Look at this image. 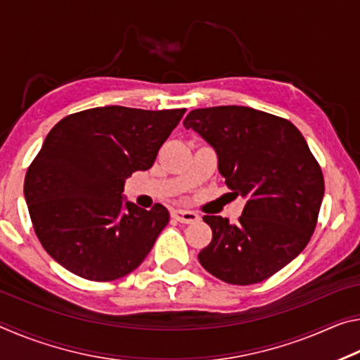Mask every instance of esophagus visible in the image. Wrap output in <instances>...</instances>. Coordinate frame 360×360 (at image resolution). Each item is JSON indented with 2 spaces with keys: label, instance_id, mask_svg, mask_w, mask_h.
Masks as SVG:
<instances>
[{
  "label": "esophagus",
  "instance_id": "obj_1",
  "mask_svg": "<svg viewBox=\"0 0 360 360\" xmlns=\"http://www.w3.org/2000/svg\"><path fill=\"white\" fill-rule=\"evenodd\" d=\"M172 217L174 219V221L182 222V224H193V222H197L198 219H200V216L197 214V212L186 211V210H173L172 211Z\"/></svg>",
  "mask_w": 360,
  "mask_h": 360
}]
</instances>
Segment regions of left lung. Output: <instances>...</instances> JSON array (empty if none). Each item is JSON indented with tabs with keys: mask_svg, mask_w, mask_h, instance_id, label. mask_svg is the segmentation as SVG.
<instances>
[{
	"mask_svg": "<svg viewBox=\"0 0 360 360\" xmlns=\"http://www.w3.org/2000/svg\"><path fill=\"white\" fill-rule=\"evenodd\" d=\"M184 127L216 149L231 193L248 198L235 224L203 217L212 240L200 251V264L229 284L268 279L311 240L324 197L318 160L292 122L252 108L193 109Z\"/></svg>",
	"mask_w": 360,
	"mask_h": 360,
	"instance_id": "obj_1",
	"label": "left lung"
}]
</instances>
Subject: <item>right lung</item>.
Masks as SVG:
<instances>
[{
	"label": "right lung",
	"instance_id": "add662e5",
	"mask_svg": "<svg viewBox=\"0 0 360 360\" xmlns=\"http://www.w3.org/2000/svg\"><path fill=\"white\" fill-rule=\"evenodd\" d=\"M186 109L105 106L63 117L25 174L23 193L42 248L90 281H114L141 265L168 210L122 205L125 179L154 165Z\"/></svg>",
	"mask_w": 360,
	"mask_h": 360
}]
</instances>
